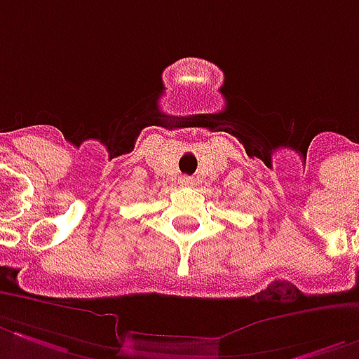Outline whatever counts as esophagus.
Listing matches in <instances>:
<instances>
[{
	"instance_id": "1",
	"label": "esophagus",
	"mask_w": 359,
	"mask_h": 359,
	"mask_svg": "<svg viewBox=\"0 0 359 359\" xmlns=\"http://www.w3.org/2000/svg\"><path fill=\"white\" fill-rule=\"evenodd\" d=\"M180 186H191L194 184V179L191 177H180Z\"/></svg>"
}]
</instances>
